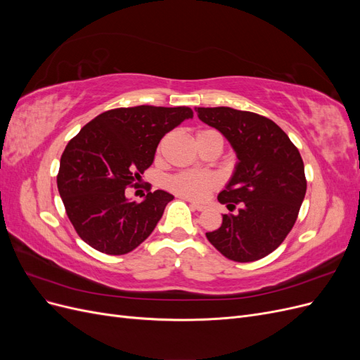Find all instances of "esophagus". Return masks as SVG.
<instances>
[{
	"mask_svg": "<svg viewBox=\"0 0 360 360\" xmlns=\"http://www.w3.org/2000/svg\"><path fill=\"white\" fill-rule=\"evenodd\" d=\"M189 202H191V207L192 209H195V210H198V212H202L204 209H205V205L204 204H200V202H195V201H191V200H188Z\"/></svg>",
	"mask_w": 360,
	"mask_h": 360,
	"instance_id": "34e87169",
	"label": "esophagus"
}]
</instances>
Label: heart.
Masks as SVG:
<instances>
[{
  "label": "heart",
  "instance_id": "obj_1",
  "mask_svg": "<svg viewBox=\"0 0 360 360\" xmlns=\"http://www.w3.org/2000/svg\"><path fill=\"white\" fill-rule=\"evenodd\" d=\"M207 135H219L214 130H201L198 132L197 138H204ZM217 186V179L212 174H204V172H193L186 171L180 172L172 176L168 180V188L176 192L184 198L189 200H202L212 189Z\"/></svg>",
  "mask_w": 360,
  "mask_h": 360
}]
</instances>
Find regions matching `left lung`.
I'll return each instance as SVG.
<instances>
[{
  "mask_svg": "<svg viewBox=\"0 0 360 360\" xmlns=\"http://www.w3.org/2000/svg\"><path fill=\"white\" fill-rule=\"evenodd\" d=\"M198 118L230 141L237 155L231 180L217 195L237 213L222 216V225L205 233L228 259L250 263L284 242L297 219L307 193L303 160L288 135L270 118L228 106L195 108Z\"/></svg>",
  "mask_w": 360,
  "mask_h": 360,
  "instance_id": "obj_1",
  "label": "left lung"
}]
</instances>
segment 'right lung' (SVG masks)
I'll return each instance as SVG.
<instances>
[{
	"label": "right lung",
	"instance_id": "1",
	"mask_svg": "<svg viewBox=\"0 0 360 360\" xmlns=\"http://www.w3.org/2000/svg\"><path fill=\"white\" fill-rule=\"evenodd\" d=\"M188 106L141 105L106 111L86 123L64 148L57 186L82 240L99 252L123 255L155 230L167 204L165 191L129 201L124 189L153 163L160 139L192 118Z\"/></svg>",
	"mask_w": 360,
	"mask_h": 360
}]
</instances>
